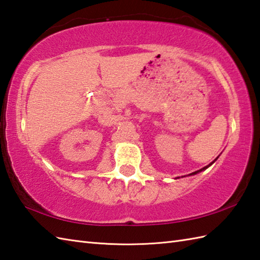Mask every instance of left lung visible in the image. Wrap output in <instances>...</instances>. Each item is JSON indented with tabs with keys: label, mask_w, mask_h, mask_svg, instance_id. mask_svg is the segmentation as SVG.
Masks as SVG:
<instances>
[{
	"label": "left lung",
	"mask_w": 260,
	"mask_h": 260,
	"mask_svg": "<svg viewBox=\"0 0 260 260\" xmlns=\"http://www.w3.org/2000/svg\"><path fill=\"white\" fill-rule=\"evenodd\" d=\"M217 158H218V157H217ZM217 158H215V159H214V161H217ZM214 161H213V162H211V163H210L209 165H207V167H204V168H202L201 170H198V171H196V172H193V173H191L190 175H194V174H197V173H199V172H201V171H203V170H206V169H208V168L210 167V165H211V164H213V163H214Z\"/></svg>",
	"instance_id": "8db88e82"
}]
</instances>
